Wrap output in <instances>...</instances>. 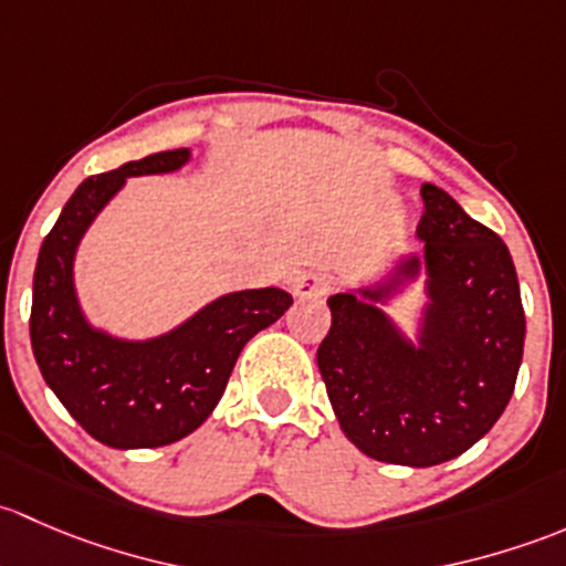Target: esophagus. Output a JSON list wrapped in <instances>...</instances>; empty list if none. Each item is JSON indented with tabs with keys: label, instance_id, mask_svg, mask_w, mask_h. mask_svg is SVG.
Segmentation results:
<instances>
[{
	"label": "esophagus",
	"instance_id": "obj_1",
	"mask_svg": "<svg viewBox=\"0 0 566 566\" xmlns=\"http://www.w3.org/2000/svg\"><path fill=\"white\" fill-rule=\"evenodd\" d=\"M326 285H329V281L322 272H305V275L291 283V289H294L296 296H322L326 294Z\"/></svg>",
	"mask_w": 566,
	"mask_h": 566
}]
</instances>
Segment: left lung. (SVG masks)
<instances>
[{
	"instance_id": "left-lung-1",
	"label": "left lung",
	"mask_w": 566,
	"mask_h": 566,
	"mask_svg": "<svg viewBox=\"0 0 566 566\" xmlns=\"http://www.w3.org/2000/svg\"><path fill=\"white\" fill-rule=\"evenodd\" d=\"M422 253H400L373 281L326 300L318 346L340 430L381 463H447L496 424L515 389L526 316L506 244L447 190L422 185ZM419 280L426 302L409 336L388 316Z\"/></svg>"
}]
</instances>
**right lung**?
I'll list each match as a JSON object with an SVG mask.
<instances>
[{
	"label": "right lung",
	"instance_id": "obj_1",
	"mask_svg": "<svg viewBox=\"0 0 566 566\" xmlns=\"http://www.w3.org/2000/svg\"><path fill=\"white\" fill-rule=\"evenodd\" d=\"M193 160L171 149L84 179L40 248L32 283V352L70 417L114 450L166 447L214 411L244 343L291 307L283 289L229 291L163 335H111L75 291V253L97 214L130 177L174 174Z\"/></svg>",
	"mask_w": 566,
	"mask_h": 566
}]
</instances>
